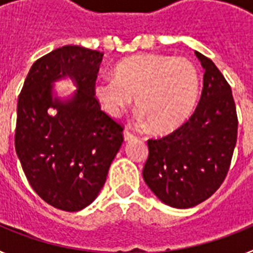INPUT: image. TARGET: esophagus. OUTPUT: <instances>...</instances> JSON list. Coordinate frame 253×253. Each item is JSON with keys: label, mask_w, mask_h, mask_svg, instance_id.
<instances>
[{"label": "esophagus", "mask_w": 253, "mask_h": 253, "mask_svg": "<svg viewBox=\"0 0 253 253\" xmlns=\"http://www.w3.org/2000/svg\"><path fill=\"white\" fill-rule=\"evenodd\" d=\"M123 134H124V140H125V142L133 140L134 138H135V135H134L133 133H130V131H129V130H126V129H125V130L123 131Z\"/></svg>", "instance_id": "esophagus-1"}]
</instances>
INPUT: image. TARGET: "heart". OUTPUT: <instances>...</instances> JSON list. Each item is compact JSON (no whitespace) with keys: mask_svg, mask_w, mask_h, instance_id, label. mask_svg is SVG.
Wrapping results in <instances>:
<instances>
[{"mask_svg":"<svg viewBox=\"0 0 253 253\" xmlns=\"http://www.w3.org/2000/svg\"><path fill=\"white\" fill-rule=\"evenodd\" d=\"M200 77L191 60L162 54H138L116 64L114 77L100 78L93 95L106 114L116 118L135 96L138 120L156 131H169L193 114Z\"/></svg>","mask_w":253,"mask_h":253,"instance_id":"heart-1","label":"heart"}]
</instances>
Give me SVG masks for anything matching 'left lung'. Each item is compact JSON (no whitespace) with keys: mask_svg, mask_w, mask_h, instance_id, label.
<instances>
[{"mask_svg":"<svg viewBox=\"0 0 253 253\" xmlns=\"http://www.w3.org/2000/svg\"><path fill=\"white\" fill-rule=\"evenodd\" d=\"M204 68L195 113L175 131L148 140L143 178L166 205L187 209L213 195L224 181L237 142L236 104L215 64L195 51Z\"/></svg>","mask_w":253,"mask_h":253,"instance_id":"left-lung-1","label":"left lung"}]
</instances>
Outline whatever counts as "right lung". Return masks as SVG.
Instances as JSON below:
<instances>
[{
  "label": "right lung",
  "mask_w": 253,
  "mask_h": 253,
  "mask_svg": "<svg viewBox=\"0 0 253 253\" xmlns=\"http://www.w3.org/2000/svg\"><path fill=\"white\" fill-rule=\"evenodd\" d=\"M104 53L64 45L39 58L17 101L15 149L25 176L44 202L78 211L97 198L123 143V126L93 95ZM68 78L78 88L68 98L54 84Z\"/></svg>",
  "instance_id": "right-lung-1"
}]
</instances>
